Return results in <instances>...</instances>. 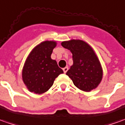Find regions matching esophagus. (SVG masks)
<instances>
[{
	"label": "esophagus",
	"instance_id": "1",
	"mask_svg": "<svg viewBox=\"0 0 125 125\" xmlns=\"http://www.w3.org/2000/svg\"><path fill=\"white\" fill-rule=\"evenodd\" d=\"M63 73H66V72L68 70V67H65V68H63Z\"/></svg>",
	"mask_w": 125,
	"mask_h": 125
}]
</instances>
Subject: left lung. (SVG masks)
Returning <instances> with one entry per match:
<instances>
[{"mask_svg":"<svg viewBox=\"0 0 125 125\" xmlns=\"http://www.w3.org/2000/svg\"><path fill=\"white\" fill-rule=\"evenodd\" d=\"M62 46L73 53V64L66 74L74 85L85 92L95 89L102 80L103 70L91 46L79 40L62 42Z\"/></svg>","mask_w":125,"mask_h":125,"instance_id":"left-lung-1","label":"left lung"}]
</instances>
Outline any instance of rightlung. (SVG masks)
<instances>
[{
  "instance_id": "right-lung-1",
  "label": "right lung",
  "mask_w": 125,
  "mask_h": 125,
  "mask_svg": "<svg viewBox=\"0 0 125 125\" xmlns=\"http://www.w3.org/2000/svg\"><path fill=\"white\" fill-rule=\"evenodd\" d=\"M56 45V42H43L28 56L22 74L24 83L31 92L40 94L48 91L55 78L63 73L57 62L51 57Z\"/></svg>"
}]
</instances>
